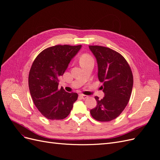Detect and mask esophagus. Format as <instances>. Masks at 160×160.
I'll return each instance as SVG.
<instances>
[{"instance_id":"1","label":"esophagus","mask_w":160,"mask_h":160,"mask_svg":"<svg viewBox=\"0 0 160 160\" xmlns=\"http://www.w3.org/2000/svg\"><path fill=\"white\" fill-rule=\"evenodd\" d=\"M79 97L83 99H85L87 98H88V95H83V94H79Z\"/></svg>"}]
</instances>
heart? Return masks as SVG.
<instances>
[{
    "instance_id": "1",
    "label": "heart",
    "mask_w": 160,
    "mask_h": 160,
    "mask_svg": "<svg viewBox=\"0 0 160 160\" xmlns=\"http://www.w3.org/2000/svg\"><path fill=\"white\" fill-rule=\"evenodd\" d=\"M89 61H93V57H92L89 54H88V53H84V54L81 55L80 58V63L88 62Z\"/></svg>"
}]
</instances>
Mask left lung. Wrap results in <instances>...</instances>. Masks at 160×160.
<instances>
[{"label":"left lung","instance_id":"obj_1","mask_svg":"<svg viewBox=\"0 0 160 160\" xmlns=\"http://www.w3.org/2000/svg\"><path fill=\"white\" fill-rule=\"evenodd\" d=\"M98 65V78L105 97H95L97 105L90 110L92 117L99 122H110L122 113L132 94L133 77L125 58L108 47L89 45Z\"/></svg>","mask_w":160,"mask_h":160}]
</instances>
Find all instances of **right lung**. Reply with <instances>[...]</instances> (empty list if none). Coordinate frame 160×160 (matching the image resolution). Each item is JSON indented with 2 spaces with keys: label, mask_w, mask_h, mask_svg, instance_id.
<instances>
[{
  "label": "right lung",
  "mask_w": 160,
  "mask_h": 160,
  "mask_svg": "<svg viewBox=\"0 0 160 160\" xmlns=\"http://www.w3.org/2000/svg\"><path fill=\"white\" fill-rule=\"evenodd\" d=\"M81 45H55L43 50L34 60L28 74V87L34 104L46 118H66L78 98L58 88L59 77L64 74L72 58Z\"/></svg>",
  "instance_id": "add662e5"
}]
</instances>
